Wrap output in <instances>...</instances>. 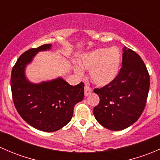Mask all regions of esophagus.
Segmentation results:
<instances>
[{
	"label": "esophagus",
	"mask_w": 160,
	"mask_h": 160,
	"mask_svg": "<svg viewBox=\"0 0 160 160\" xmlns=\"http://www.w3.org/2000/svg\"><path fill=\"white\" fill-rule=\"evenodd\" d=\"M92 92V89L90 88L89 86H88V85H86V86L84 87V95L86 97L89 96V95Z\"/></svg>",
	"instance_id": "esophagus-1"
}]
</instances>
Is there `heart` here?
I'll return each mask as SVG.
<instances>
[{
    "instance_id": "heart-1",
    "label": "heart",
    "mask_w": 160,
    "mask_h": 160,
    "mask_svg": "<svg viewBox=\"0 0 160 160\" xmlns=\"http://www.w3.org/2000/svg\"><path fill=\"white\" fill-rule=\"evenodd\" d=\"M83 69L90 71L93 83L100 87L111 84L118 76L122 66V54L117 47L99 48L83 54L79 61ZM75 72L81 75L82 71L75 67Z\"/></svg>"
}]
</instances>
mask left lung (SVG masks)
Masks as SVG:
<instances>
[{"instance_id":"1","label":"left lung","mask_w":160,"mask_h":160,"mask_svg":"<svg viewBox=\"0 0 160 160\" xmlns=\"http://www.w3.org/2000/svg\"><path fill=\"white\" fill-rule=\"evenodd\" d=\"M122 67L111 84L93 90L100 102L93 114L103 127L121 131L135 123L146 106L149 90V75L141 57L123 48Z\"/></svg>"}]
</instances>
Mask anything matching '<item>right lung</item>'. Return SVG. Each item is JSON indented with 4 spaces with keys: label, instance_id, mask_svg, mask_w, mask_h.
Returning a JSON list of instances; mask_svg holds the SVG:
<instances>
[{
    "label": "right lung",
    "instance_id": "add662e5",
    "mask_svg": "<svg viewBox=\"0 0 160 160\" xmlns=\"http://www.w3.org/2000/svg\"><path fill=\"white\" fill-rule=\"evenodd\" d=\"M52 44L30 49L24 52L11 71V88L14 106L21 117L33 128L56 132L71 121L76 104L84 96V84L71 86L59 77L47 81L32 83L25 70L39 52L47 51Z\"/></svg>",
    "mask_w": 160,
    "mask_h": 160
}]
</instances>
